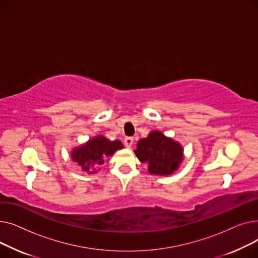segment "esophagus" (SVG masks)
<instances>
[{"label": "esophagus", "instance_id": "esophagus-1", "mask_svg": "<svg viewBox=\"0 0 258 258\" xmlns=\"http://www.w3.org/2000/svg\"><path fill=\"white\" fill-rule=\"evenodd\" d=\"M123 143H124V145L126 147H131L133 145V143H134V138L133 137H126V138H124Z\"/></svg>", "mask_w": 258, "mask_h": 258}]
</instances>
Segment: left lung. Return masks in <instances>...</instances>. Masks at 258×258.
I'll return each mask as SVG.
<instances>
[{"label": "left lung", "instance_id": "8db88e82", "mask_svg": "<svg viewBox=\"0 0 258 258\" xmlns=\"http://www.w3.org/2000/svg\"><path fill=\"white\" fill-rule=\"evenodd\" d=\"M183 147L159 131H153L146 138L140 139L135 151L142 163L147 164L148 172L168 175L178 169L183 161Z\"/></svg>", "mask_w": 258, "mask_h": 258}]
</instances>
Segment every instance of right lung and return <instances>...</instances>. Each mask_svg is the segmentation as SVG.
Returning <instances> with one entry per match:
<instances>
[{
  "label": "right lung",
  "mask_w": 258,
  "mask_h": 258,
  "mask_svg": "<svg viewBox=\"0 0 258 258\" xmlns=\"http://www.w3.org/2000/svg\"><path fill=\"white\" fill-rule=\"evenodd\" d=\"M121 148H123V144L119 140L110 141L103 136H96L91 138L84 145L73 148L71 158L84 171L95 173L96 169L92 170V167L103 164L105 158L113 156L116 151Z\"/></svg>",
  "instance_id": "1"
}]
</instances>
